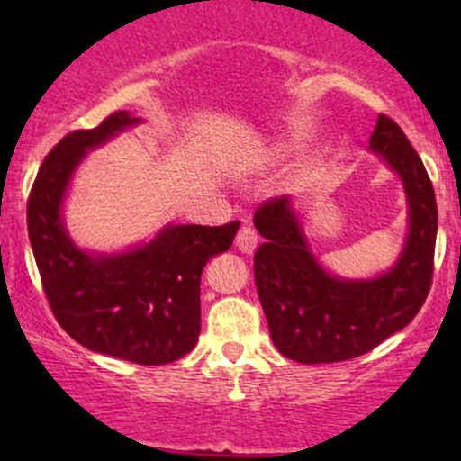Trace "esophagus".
Listing matches in <instances>:
<instances>
[{"instance_id": "esophagus-1", "label": "esophagus", "mask_w": 461, "mask_h": 461, "mask_svg": "<svg viewBox=\"0 0 461 461\" xmlns=\"http://www.w3.org/2000/svg\"><path fill=\"white\" fill-rule=\"evenodd\" d=\"M236 247L242 253H253L258 247V231L251 225H242L236 234Z\"/></svg>"}]
</instances>
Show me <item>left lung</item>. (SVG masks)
I'll list each match as a JSON object with an SVG mask.
<instances>
[{
    "instance_id": "obj_1",
    "label": "left lung",
    "mask_w": 461,
    "mask_h": 461,
    "mask_svg": "<svg viewBox=\"0 0 461 461\" xmlns=\"http://www.w3.org/2000/svg\"><path fill=\"white\" fill-rule=\"evenodd\" d=\"M370 151L401 176L410 234L388 273L375 279L330 275L310 251L290 197L264 201L253 225L264 242L253 256L258 297L273 345L299 364H331L364 356L401 331L425 303L433 277L438 205L431 179L403 130L379 114Z\"/></svg>"
}]
</instances>
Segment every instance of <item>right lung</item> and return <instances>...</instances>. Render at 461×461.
Segmentation results:
<instances>
[{
  "instance_id": "obj_1",
  "label": "right lung",
  "mask_w": 461,
  "mask_h": 461,
  "mask_svg": "<svg viewBox=\"0 0 461 461\" xmlns=\"http://www.w3.org/2000/svg\"><path fill=\"white\" fill-rule=\"evenodd\" d=\"M136 123L140 119L119 110L47 153L30 190L28 234L58 325L95 353L160 366L197 345L201 273L231 247L240 223L167 225L151 242L114 256L73 245L60 216L68 179L86 151Z\"/></svg>"
}]
</instances>
